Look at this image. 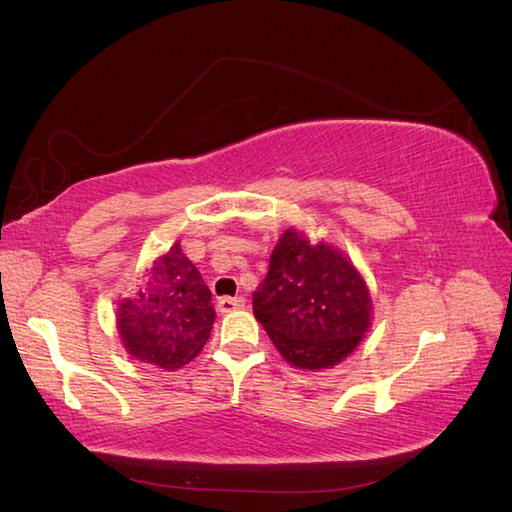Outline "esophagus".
<instances>
[{"instance_id": "obj_1", "label": "esophagus", "mask_w": 512, "mask_h": 512, "mask_svg": "<svg viewBox=\"0 0 512 512\" xmlns=\"http://www.w3.org/2000/svg\"><path fill=\"white\" fill-rule=\"evenodd\" d=\"M246 306V299L244 297H222L217 302V310L222 315H226V313H233V310H239V308H244Z\"/></svg>"}]
</instances>
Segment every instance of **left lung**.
<instances>
[{"mask_svg":"<svg viewBox=\"0 0 512 512\" xmlns=\"http://www.w3.org/2000/svg\"><path fill=\"white\" fill-rule=\"evenodd\" d=\"M253 313L290 366L333 368L362 342L373 317L368 286L355 264L328 242L310 244L288 228L253 293Z\"/></svg>","mask_w":512,"mask_h":512,"instance_id":"obj_1","label":"left lung"}]
</instances>
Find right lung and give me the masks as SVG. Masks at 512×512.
<instances>
[{
	"label": "right lung",
	"mask_w": 512,
	"mask_h": 512,
	"mask_svg": "<svg viewBox=\"0 0 512 512\" xmlns=\"http://www.w3.org/2000/svg\"><path fill=\"white\" fill-rule=\"evenodd\" d=\"M117 333L126 353L144 364L177 370L208 342L213 295L175 242L146 268L144 284L117 304Z\"/></svg>",
	"instance_id": "obj_1"
}]
</instances>
